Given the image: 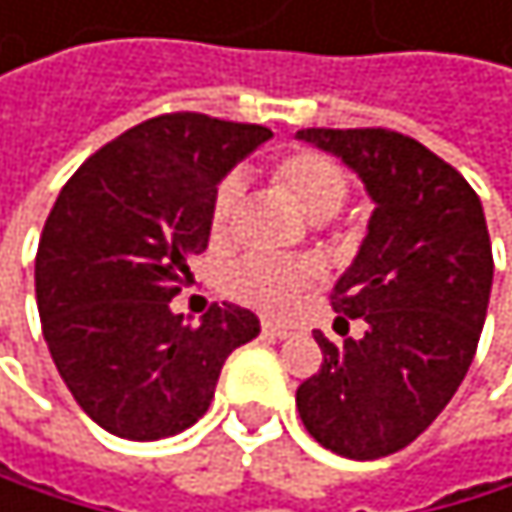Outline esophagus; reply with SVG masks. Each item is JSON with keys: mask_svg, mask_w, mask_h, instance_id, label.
<instances>
[{"mask_svg": "<svg viewBox=\"0 0 512 512\" xmlns=\"http://www.w3.org/2000/svg\"><path fill=\"white\" fill-rule=\"evenodd\" d=\"M264 334H270V338H291L294 334V325H288V322H273V319H264Z\"/></svg>", "mask_w": 512, "mask_h": 512, "instance_id": "1", "label": "esophagus"}]
</instances>
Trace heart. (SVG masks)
<instances>
[{
  "mask_svg": "<svg viewBox=\"0 0 512 512\" xmlns=\"http://www.w3.org/2000/svg\"><path fill=\"white\" fill-rule=\"evenodd\" d=\"M273 184L298 205L307 218L322 221L338 211L350 193V174L344 165L310 147L288 150L270 165ZM242 196L239 174H227L211 193L208 224L211 239L224 242L233 233V218ZM322 276V267L307 254H291V258H270V254H248L224 273V291L236 304L254 307L261 313H285L301 291H307Z\"/></svg>",
  "mask_w": 512,
  "mask_h": 512,
  "instance_id": "heart-1",
  "label": "heart"
}]
</instances>
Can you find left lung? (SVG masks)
I'll return each mask as SVG.
<instances>
[{
    "label": "left lung",
    "instance_id": "obj_1",
    "mask_svg": "<svg viewBox=\"0 0 512 512\" xmlns=\"http://www.w3.org/2000/svg\"><path fill=\"white\" fill-rule=\"evenodd\" d=\"M298 137L341 156L378 208L331 291L338 322L368 328L341 344L313 331L322 365L294 402L334 455L387 458L436 421L476 356L495 273L482 202L458 168L393 128Z\"/></svg>",
    "mask_w": 512,
    "mask_h": 512
}]
</instances>
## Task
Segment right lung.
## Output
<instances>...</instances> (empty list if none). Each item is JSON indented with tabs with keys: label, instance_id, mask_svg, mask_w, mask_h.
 I'll use <instances>...</instances> for the list:
<instances>
[{
	"label": "right lung",
	"instance_id": "1",
	"mask_svg": "<svg viewBox=\"0 0 512 512\" xmlns=\"http://www.w3.org/2000/svg\"><path fill=\"white\" fill-rule=\"evenodd\" d=\"M264 125L162 113L91 153L57 196L36 251V304L51 359L107 433L153 442L193 427L227 356L261 322L211 304L199 325L171 313L208 248L211 193L264 144Z\"/></svg>",
	"mask_w": 512,
	"mask_h": 512
}]
</instances>
